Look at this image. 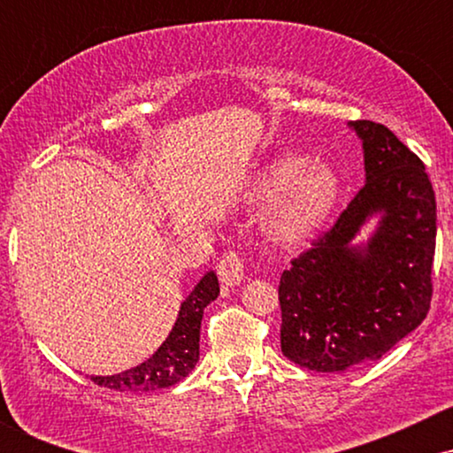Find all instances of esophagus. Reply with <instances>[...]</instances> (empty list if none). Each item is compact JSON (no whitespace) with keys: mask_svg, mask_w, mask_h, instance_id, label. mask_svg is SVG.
<instances>
[{"mask_svg":"<svg viewBox=\"0 0 453 453\" xmlns=\"http://www.w3.org/2000/svg\"><path fill=\"white\" fill-rule=\"evenodd\" d=\"M244 273H247V266H244V259L236 251H227L219 262V266H217L219 280L223 285H230V288L241 283L244 279Z\"/></svg>","mask_w":453,"mask_h":453,"instance_id":"1","label":"esophagus"}]
</instances>
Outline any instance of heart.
<instances>
[{
	"label": "heart",
	"mask_w": 453,
	"mask_h": 453,
	"mask_svg": "<svg viewBox=\"0 0 453 453\" xmlns=\"http://www.w3.org/2000/svg\"><path fill=\"white\" fill-rule=\"evenodd\" d=\"M339 176L324 161L280 155L259 170L251 200L268 204L264 226L273 241L300 244L326 226L339 202Z\"/></svg>",
	"instance_id": "b5f03b06"
}]
</instances>
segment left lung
Listing matches in <instances>:
<instances>
[{
	"instance_id": "left-lung-1",
	"label": "left lung",
	"mask_w": 453,
	"mask_h": 453,
	"mask_svg": "<svg viewBox=\"0 0 453 453\" xmlns=\"http://www.w3.org/2000/svg\"><path fill=\"white\" fill-rule=\"evenodd\" d=\"M366 183L279 283L280 351L317 372L379 360L424 321L433 298L436 202L422 159L381 123L351 121ZM366 245L352 238L371 216Z\"/></svg>"
}]
</instances>
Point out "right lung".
<instances>
[{
  "label": "right lung",
  "instance_id": "right-lung-1",
  "mask_svg": "<svg viewBox=\"0 0 453 453\" xmlns=\"http://www.w3.org/2000/svg\"><path fill=\"white\" fill-rule=\"evenodd\" d=\"M219 296L215 273H206L180 304L173 332L149 360L111 377H91L97 386L117 392H155L179 383L194 371L200 357V326L204 309Z\"/></svg>",
  "mask_w": 453,
  "mask_h": 453
}]
</instances>
